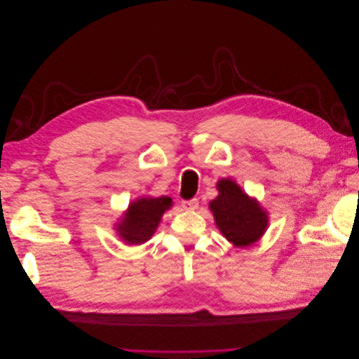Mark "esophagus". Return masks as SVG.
<instances>
[{
	"instance_id": "34e87169",
	"label": "esophagus",
	"mask_w": 359,
	"mask_h": 359,
	"mask_svg": "<svg viewBox=\"0 0 359 359\" xmlns=\"http://www.w3.org/2000/svg\"><path fill=\"white\" fill-rule=\"evenodd\" d=\"M181 205H182V208H184V210H190V211H194V210H198V206H199V199L193 198V199L182 201V202H181Z\"/></svg>"
}]
</instances>
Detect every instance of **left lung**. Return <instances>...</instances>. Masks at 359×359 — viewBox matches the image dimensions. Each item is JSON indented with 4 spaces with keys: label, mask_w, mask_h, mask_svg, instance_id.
Listing matches in <instances>:
<instances>
[{
    "label": "left lung",
    "mask_w": 359,
    "mask_h": 359,
    "mask_svg": "<svg viewBox=\"0 0 359 359\" xmlns=\"http://www.w3.org/2000/svg\"><path fill=\"white\" fill-rule=\"evenodd\" d=\"M217 189L220 194L210 203V208L226 240L236 247L257 241L266 229V212L231 180H222Z\"/></svg>",
    "instance_id": "1"
}]
</instances>
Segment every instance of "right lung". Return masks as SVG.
<instances>
[{"instance_id":"1","label":"right lung","mask_w":359,"mask_h":359,"mask_svg":"<svg viewBox=\"0 0 359 359\" xmlns=\"http://www.w3.org/2000/svg\"><path fill=\"white\" fill-rule=\"evenodd\" d=\"M172 199L144 198L137 199L128 206V211L121 224H118V232L128 244H142L148 241L156 232L161 220V215L170 208Z\"/></svg>"}]
</instances>
